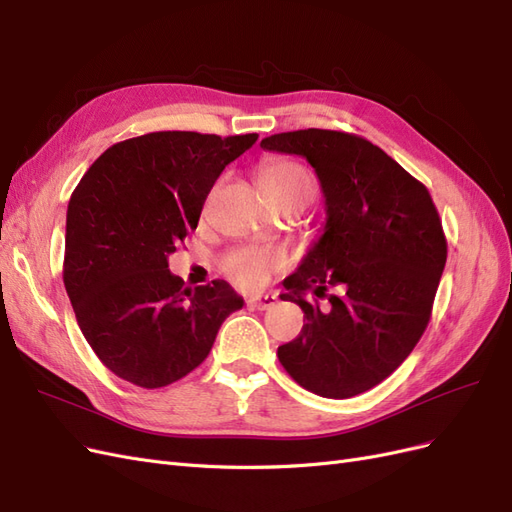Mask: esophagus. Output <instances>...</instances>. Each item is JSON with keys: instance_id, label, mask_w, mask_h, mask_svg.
<instances>
[{"instance_id": "esophagus-1", "label": "esophagus", "mask_w": 512, "mask_h": 512, "mask_svg": "<svg viewBox=\"0 0 512 512\" xmlns=\"http://www.w3.org/2000/svg\"><path fill=\"white\" fill-rule=\"evenodd\" d=\"M247 305L254 309H269L275 305L273 294H254V297L247 299Z\"/></svg>"}]
</instances>
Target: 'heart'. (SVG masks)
I'll list each match as a JSON object with an SVG mask.
<instances>
[{
    "label": "heart",
    "instance_id": "heart-1",
    "mask_svg": "<svg viewBox=\"0 0 512 512\" xmlns=\"http://www.w3.org/2000/svg\"><path fill=\"white\" fill-rule=\"evenodd\" d=\"M260 190L269 198L271 205H282L286 200L309 203L318 190V181L303 162L273 160L260 170ZM286 265V252L269 245L235 247L222 260L224 273L241 288H258L267 284Z\"/></svg>",
    "mask_w": 512,
    "mask_h": 512
}]
</instances>
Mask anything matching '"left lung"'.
<instances>
[{
    "mask_svg": "<svg viewBox=\"0 0 512 512\" xmlns=\"http://www.w3.org/2000/svg\"><path fill=\"white\" fill-rule=\"evenodd\" d=\"M260 147L303 156L327 205L324 235L280 294L307 322L277 359L320 397L361 395L389 378L427 329L446 265L438 209L421 181L363 136L307 128ZM309 293L328 303L309 302Z\"/></svg>",
    "mask_w": 512,
    "mask_h": 512,
    "instance_id": "obj_1",
    "label": "left lung"
}]
</instances>
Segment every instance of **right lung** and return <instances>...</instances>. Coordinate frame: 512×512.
<instances>
[{
	"label": "right lung",
	"instance_id": "add662e5",
	"mask_svg": "<svg viewBox=\"0 0 512 512\" xmlns=\"http://www.w3.org/2000/svg\"><path fill=\"white\" fill-rule=\"evenodd\" d=\"M258 134L149 132L108 147L76 185L64 284L76 322L121 380L160 389L203 363L243 307L226 282L185 286L168 254L198 226L222 170Z\"/></svg>",
	"mask_w": 512,
	"mask_h": 512
}]
</instances>
